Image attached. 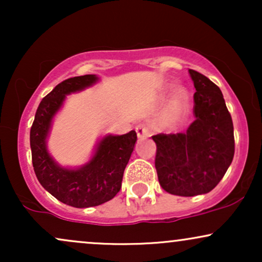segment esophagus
<instances>
[{
	"label": "esophagus",
	"mask_w": 262,
	"mask_h": 262,
	"mask_svg": "<svg viewBox=\"0 0 262 262\" xmlns=\"http://www.w3.org/2000/svg\"><path fill=\"white\" fill-rule=\"evenodd\" d=\"M135 132H137V137L139 138V139H145V138L150 137L149 128L146 127L145 124H138L137 127H135Z\"/></svg>",
	"instance_id": "esophagus-1"
}]
</instances>
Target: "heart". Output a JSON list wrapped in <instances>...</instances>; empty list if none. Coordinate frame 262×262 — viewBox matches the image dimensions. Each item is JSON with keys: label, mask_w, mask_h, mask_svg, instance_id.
Returning <instances> with one entry per match:
<instances>
[{"label": "heart", "mask_w": 262, "mask_h": 262, "mask_svg": "<svg viewBox=\"0 0 262 262\" xmlns=\"http://www.w3.org/2000/svg\"><path fill=\"white\" fill-rule=\"evenodd\" d=\"M186 113V98L181 90H176L173 92L169 106L165 108L164 113L161 114L160 125L162 128L175 127L182 122Z\"/></svg>", "instance_id": "1"}]
</instances>
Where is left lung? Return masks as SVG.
Listing matches in <instances>:
<instances>
[{
  "label": "left lung",
  "instance_id": "obj_1",
  "mask_svg": "<svg viewBox=\"0 0 262 262\" xmlns=\"http://www.w3.org/2000/svg\"><path fill=\"white\" fill-rule=\"evenodd\" d=\"M193 81L196 119L187 130L156 134L159 183L171 194L208 193L223 179L234 158V128L223 93L208 77L188 70Z\"/></svg>",
  "mask_w": 262,
  "mask_h": 262
}]
</instances>
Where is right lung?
<instances>
[{
    "label": "right lung",
    "instance_id": "right-lung-1",
    "mask_svg": "<svg viewBox=\"0 0 262 262\" xmlns=\"http://www.w3.org/2000/svg\"><path fill=\"white\" fill-rule=\"evenodd\" d=\"M98 81L96 75L62 81L41 100L31 128L32 161L38 181L56 200L75 208L100 206L118 193L137 141L135 130L104 135L95 145L90 160L79 167L62 166L50 155L48 138L54 117L64 106L66 96L83 91Z\"/></svg>",
    "mask_w": 262,
    "mask_h": 262
}]
</instances>
